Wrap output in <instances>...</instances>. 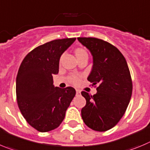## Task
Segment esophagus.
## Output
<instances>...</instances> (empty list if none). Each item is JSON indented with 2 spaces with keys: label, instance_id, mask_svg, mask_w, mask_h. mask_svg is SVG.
Masks as SVG:
<instances>
[{
  "label": "esophagus",
  "instance_id": "esophagus-1",
  "mask_svg": "<svg viewBox=\"0 0 150 150\" xmlns=\"http://www.w3.org/2000/svg\"><path fill=\"white\" fill-rule=\"evenodd\" d=\"M76 95H79V94H80V93H81V91L79 90V89H76Z\"/></svg>",
  "mask_w": 150,
  "mask_h": 150
}]
</instances>
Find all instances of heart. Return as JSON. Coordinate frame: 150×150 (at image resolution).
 <instances>
[{
  "instance_id": "b5f03b06",
  "label": "heart",
  "mask_w": 150,
  "mask_h": 150,
  "mask_svg": "<svg viewBox=\"0 0 150 150\" xmlns=\"http://www.w3.org/2000/svg\"><path fill=\"white\" fill-rule=\"evenodd\" d=\"M75 54H76V57H79L81 56H83V55H88L87 52L86 50L82 49V48H77L76 50H75ZM71 81H72L73 83L74 84H77L79 82V78L78 76H74L71 77Z\"/></svg>"
}]
</instances>
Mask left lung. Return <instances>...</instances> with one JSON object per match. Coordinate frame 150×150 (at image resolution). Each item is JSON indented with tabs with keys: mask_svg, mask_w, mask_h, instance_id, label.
<instances>
[{
	"mask_svg": "<svg viewBox=\"0 0 150 150\" xmlns=\"http://www.w3.org/2000/svg\"><path fill=\"white\" fill-rule=\"evenodd\" d=\"M93 56V66L88 80L98 84L97 94H81L86 105L82 118L91 129L105 132L120 121L129 103L132 82L126 59L114 45L97 38H77Z\"/></svg>",
	"mask_w": 150,
	"mask_h": 150,
	"instance_id": "8db88e82",
	"label": "left lung"
}]
</instances>
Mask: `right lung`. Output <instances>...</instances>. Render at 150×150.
Returning <instances> with one entry per match:
<instances>
[{
    "label": "right lung",
    "instance_id": "1",
    "mask_svg": "<svg viewBox=\"0 0 150 150\" xmlns=\"http://www.w3.org/2000/svg\"><path fill=\"white\" fill-rule=\"evenodd\" d=\"M76 38L56 39L37 47L22 61L16 77V97L22 115L41 132L51 131L64 120L76 94L72 87L53 86L62 54Z\"/></svg>",
    "mask_w": 150,
    "mask_h": 150
}]
</instances>
